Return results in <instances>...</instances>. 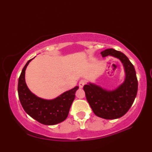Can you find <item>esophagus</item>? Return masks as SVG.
<instances>
[{
  "label": "esophagus",
  "instance_id": "1",
  "mask_svg": "<svg viewBox=\"0 0 152 152\" xmlns=\"http://www.w3.org/2000/svg\"><path fill=\"white\" fill-rule=\"evenodd\" d=\"M84 84H85V81L81 80L80 83H79V86H80V88H83V86H84Z\"/></svg>",
  "mask_w": 152,
  "mask_h": 152
}]
</instances>
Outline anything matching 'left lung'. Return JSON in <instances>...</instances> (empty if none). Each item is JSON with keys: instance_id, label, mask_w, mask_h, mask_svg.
Returning <instances> with one entry per match:
<instances>
[{"instance_id": "left-lung-1", "label": "left lung", "mask_w": 152, "mask_h": 152, "mask_svg": "<svg viewBox=\"0 0 152 152\" xmlns=\"http://www.w3.org/2000/svg\"><path fill=\"white\" fill-rule=\"evenodd\" d=\"M101 55L103 57L113 56L121 61L125 70V80L113 91H107L91 83L84 85V91L95 115L104 119H117L129 111L136 97L138 80L136 70L128 57L121 52L110 48L101 52Z\"/></svg>"}]
</instances>
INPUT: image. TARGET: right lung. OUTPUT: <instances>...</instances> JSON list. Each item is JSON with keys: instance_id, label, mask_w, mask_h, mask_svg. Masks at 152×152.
Masks as SVG:
<instances>
[{"instance_id": "1", "label": "right lung", "mask_w": 152, "mask_h": 152, "mask_svg": "<svg viewBox=\"0 0 152 152\" xmlns=\"http://www.w3.org/2000/svg\"><path fill=\"white\" fill-rule=\"evenodd\" d=\"M31 60L32 59L27 62L18 78V93L20 104L30 117L41 124L54 125L60 123L68 117L79 87L75 86L53 99L48 100L36 96L29 90L25 80L26 69Z\"/></svg>"}]
</instances>
